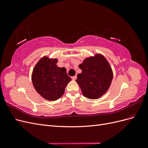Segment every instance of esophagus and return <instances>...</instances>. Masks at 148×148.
<instances>
[{"mask_svg":"<svg viewBox=\"0 0 148 148\" xmlns=\"http://www.w3.org/2000/svg\"><path fill=\"white\" fill-rule=\"evenodd\" d=\"M77 75H75V76H73V77H71V78H72V79H73V80H75L76 79H77Z\"/></svg>","mask_w":148,"mask_h":148,"instance_id":"1","label":"esophagus"}]
</instances>
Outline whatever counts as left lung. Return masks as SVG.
I'll use <instances>...</instances> for the list:
<instances>
[{"label": "left lung", "instance_id": "left-lung-1", "mask_svg": "<svg viewBox=\"0 0 148 148\" xmlns=\"http://www.w3.org/2000/svg\"><path fill=\"white\" fill-rule=\"evenodd\" d=\"M79 67L82 72L78 75L76 82L85 97L96 99L107 92L113 78V72L104 56L96 54L86 58Z\"/></svg>", "mask_w": 148, "mask_h": 148}]
</instances>
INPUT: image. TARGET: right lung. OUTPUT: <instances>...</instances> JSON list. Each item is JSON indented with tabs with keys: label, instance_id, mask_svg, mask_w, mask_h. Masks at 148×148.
Wrapping results in <instances>:
<instances>
[{
	"label": "right lung",
	"instance_id": "1",
	"mask_svg": "<svg viewBox=\"0 0 148 148\" xmlns=\"http://www.w3.org/2000/svg\"><path fill=\"white\" fill-rule=\"evenodd\" d=\"M56 59L44 57L36 65L32 73L35 89L49 101H56L62 97L67 84L71 80L64 67H58Z\"/></svg>",
	"mask_w": 148,
	"mask_h": 148
}]
</instances>
